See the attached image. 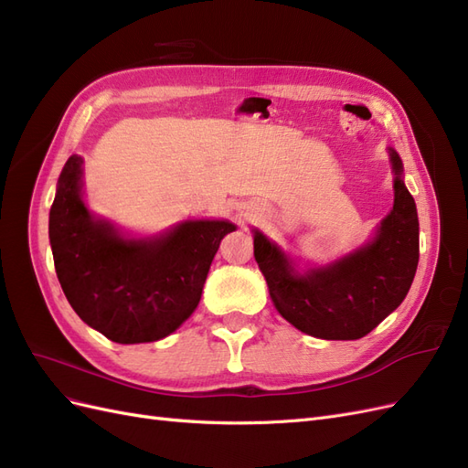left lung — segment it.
<instances>
[{"label": "left lung", "mask_w": 468, "mask_h": 468, "mask_svg": "<svg viewBox=\"0 0 468 468\" xmlns=\"http://www.w3.org/2000/svg\"><path fill=\"white\" fill-rule=\"evenodd\" d=\"M394 207L369 244L325 267L299 273L277 244L253 230V256L279 314L322 339H359L400 306L420 260V222L392 148Z\"/></svg>", "instance_id": "obj_1"}]
</instances>
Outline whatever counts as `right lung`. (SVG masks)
Returning <instances> with one entry per match:
<instances>
[{
	"instance_id": "1",
	"label": "right lung",
	"mask_w": 468,
	"mask_h": 468,
	"mask_svg": "<svg viewBox=\"0 0 468 468\" xmlns=\"http://www.w3.org/2000/svg\"><path fill=\"white\" fill-rule=\"evenodd\" d=\"M229 220H186L154 238H124L81 199V158L69 155L50 208L56 275L76 314L117 344L176 332L201 301Z\"/></svg>"
}]
</instances>
